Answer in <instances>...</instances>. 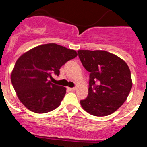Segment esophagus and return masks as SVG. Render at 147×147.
<instances>
[{
	"label": "esophagus",
	"mask_w": 147,
	"mask_h": 147,
	"mask_svg": "<svg viewBox=\"0 0 147 147\" xmlns=\"http://www.w3.org/2000/svg\"><path fill=\"white\" fill-rule=\"evenodd\" d=\"M67 89L69 90V91H75V90H76V88H68Z\"/></svg>",
	"instance_id": "esophagus-1"
}]
</instances>
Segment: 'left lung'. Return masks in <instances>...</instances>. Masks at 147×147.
Instances as JSON below:
<instances>
[{"label":"left lung","instance_id":"left-lung-1","mask_svg":"<svg viewBox=\"0 0 147 147\" xmlns=\"http://www.w3.org/2000/svg\"><path fill=\"white\" fill-rule=\"evenodd\" d=\"M78 53L90 72L88 96L80 102L82 108L95 116L110 115L123 104L131 90L128 65L120 57L105 51L80 50Z\"/></svg>","mask_w":147,"mask_h":147}]
</instances>
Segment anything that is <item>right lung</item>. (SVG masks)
<instances>
[{
  "label": "right lung",
  "instance_id": "add662e5",
  "mask_svg": "<svg viewBox=\"0 0 147 147\" xmlns=\"http://www.w3.org/2000/svg\"><path fill=\"white\" fill-rule=\"evenodd\" d=\"M77 52L57 44L37 46L21 55L12 71L11 82L18 98L36 113L51 112L59 107L66 92L65 87L53 84L51 73L77 57Z\"/></svg>",
  "mask_w": 147,
  "mask_h": 147
}]
</instances>
